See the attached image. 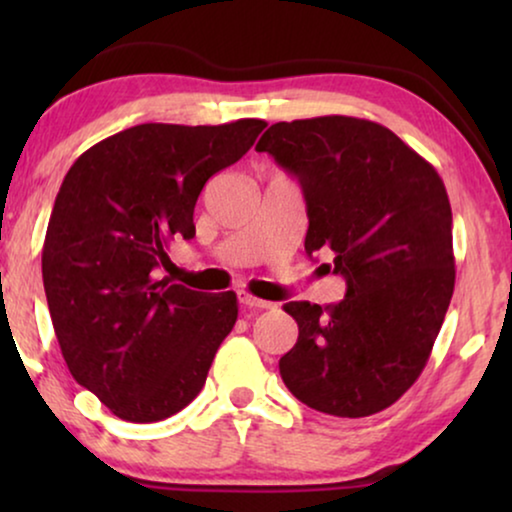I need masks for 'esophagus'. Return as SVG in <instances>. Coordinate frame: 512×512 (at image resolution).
<instances>
[{"mask_svg": "<svg viewBox=\"0 0 512 512\" xmlns=\"http://www.w3.org/2000/svg\"><path fill=\"white\" fill-rule=\"evenodd\" d=\"M240 305L242 307H254V310H270V307H275V303H270V300H261L256 296H251V293H240Z\"/></svg>", "mask_w": 512, "mask_h": 512, "instance_id": "1", "label": "esophagus"}]
</instances>
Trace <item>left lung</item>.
<instances>
[{
  "label": "left lung",
  "instance_id": "8db88e82",
  "mask_svg": "<svg viewBox=\"0 0 512 512\" xmlns=\"http://www.w3.org/2000/svg\"><path fill=\"white\" fill-rule=\"evenodd\" d=\"M256 151L298 179L307 256L331 254L347 284L335 305H284L298 342L279 359V375L307 408L375 415L415 384L450 307L452 209L443 179L389 128L352 116L275 123Z\"/></svg>",
  "mask_w": 512,
  "mask_h": 512
}]
</instances>
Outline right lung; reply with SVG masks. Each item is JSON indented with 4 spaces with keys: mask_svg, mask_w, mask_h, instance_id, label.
<instances>
[{
    "mask_svg": "<svg viewBox=\"0 0 512 512\" xmlns=\"http://www.w3.org/2000/svg\"><path fill=\"white\" fill-rule=\"evenodd\" d=\"M265 121L144 123L76 158L48 221L41 275L69 373L125 422L184 410L237 321V296L158 279L193 240L202 186L254 146Z\"/></svg>",
    "mask_w": 512,
    "mask_h": 512,
    "instance_id": "1",
    "label": "right lung"
}]
</instances>
